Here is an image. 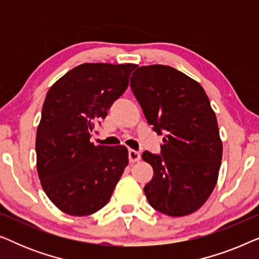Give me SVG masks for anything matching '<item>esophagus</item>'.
<instances>
[{
	"label": "esophagus",
	"mask_w": 259,
	"mask_h": 259,
	"mask_svg": "<svg viewBox=\"0 0 259 259\" xmlns=\"http://www.w3.org/2000/svg\"><path fill=\"white\" fill-rule=\"evenodd\" d=\"M140 158H141V155H140L139 152H137V151H134V150H130L128 151V160H130V162L139 161Z\"/></svg>",
	"instance_id": "obj_1"
}]
</instances>
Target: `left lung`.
Wrapping results in <instances>:
<instances>
[{
	"label": "left lung",
	"instance_id": "left-lung-1",
	"mask_svg": "<svg viewBox=\"0 0 259 259\" xmlns=\"http://www.w3.org/2000/svg\"><path fill=\"white\" fill-rule=\"evenodd\" d=\"M131 88L147 122L165 133L160 154L145 151L153 167L144 187L148 203L171 217L193 213L211 196L218 179L223 144L217 118L204 88L169 66L136 69Z\"/></svg>",
	"mask_w": 259,
	"mask_h": 259
}]
</instances>
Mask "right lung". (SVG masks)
I'll return each mask as SVG.
<instances>
[{
	"mask_svg": "<svg viewBox=\"0 0 259 259\" xmlns=\"http://www.w3.org/2000/svg\"><path fill=\"white\" fill-rule=\"evenodd\" d=\"M132 63H82L46 95L37 126L36 168L52 203L70 215L105 206L128 165L125 146H94V127L128 87Z\"/></svg>",
	"mask_w": 259,
	"mask_h": 259,
	"instance_id": "add662e5",
	"label": "right lung"
}]
</instances>
